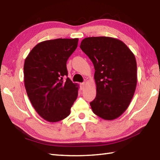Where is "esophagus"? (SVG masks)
Instances as JSON below:
<instances>
[{"label": "esophagus", "mask_w": 160, "mask_h": 160, "mask_svg": "<svg viewBox=\"0 0 160 160\" xmlns=\"http://www.w3.org/2000/svg\"><path fill=\"white\" fill-rule=\"evenodd\" d=\"M84 87H85V83H84V82L80 83V88H81V89H83Z\"/></svg>", "instance_id": "esophagus-1"}]
</instances>
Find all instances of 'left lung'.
<instances>
[{
    "label": "left lung",
    "mask_w": 160,
    "mask_h": 160,
    "mask_svg": "<svg viewBox=\"0 0 160 160\" xmlns=\"http://www.w3.org/2000/svg\"><path fill=\"white\" fill-rule=\"evenodd\" d=\"M80 47L96 71V97L90 102L93 112L106 120L118 118L127 110L136 89L134 54L123 42L111 37L85 38Z\"/></svg>",
    "instance_id": "1"
}]
</instances>
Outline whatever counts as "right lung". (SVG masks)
Returning a JSON list of instances; mask_svg holds the SVG:
<instances>
[{
    "instance_id": "obj_1",
    "label": "right lung",
    "mask_w": 160,
    "mask_h": 160,
    "mask_svg": "<svg viewBox=\"0 0 160 160\" xmlns=\"http://www.w3.org/2000/svg\"><path fill=\"white\" fill-rule=\"evenodd\" d=\"M78 38H58L38 43L24 64V82L32 106L40 117L56 122L70 114L78 85L68 76L67 61L78 47Z\"/></svg>"
}]
</instances>
